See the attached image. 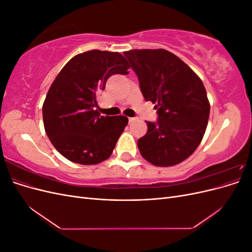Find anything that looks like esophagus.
Masks as SVG:
<instances>
[{"instance_id": "obj_1", "label": "esophagus", "mask_w": 252, "mask_h": 252, "mask_svg": "<svg viewBox=\"0 0 252 252\" xmlns=\"http://www.w3.org/2000/svg\"><path fill=\"white\" fill-rule=\"evenodd\" d=\"M128 120H129V123H132V122L135 121V118H129Z\"/></svg>"}]
</instances>
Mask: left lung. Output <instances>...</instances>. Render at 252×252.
<instances>
[{
	"label": "left lung",
	"mask_w": 252,
	"mask_h": 252,
	"mask_svg": "<svg viewBox=\"0 0 252 252\" xmlns=\"http://www.w3.org/2000/svg\"><path fill=\"white\" fill-rule=\"evenodd\" d=\"M140 81L143 96L157 104V123L146 122L138 141L142 157L155 166L185 161L203 140L210 104L202 80L186 63L165 49L124 52Z\"/></svg>",
	"instance_id": "1"
}]
</instances>
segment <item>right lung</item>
Here are the masks:
<instances>
[{
  "label": "right lung",
  "mask_w": 252,
  "mask_h": 252,
  "mask_svg": "<svg viewBox=\"0 0 252 252\" xmlns=\"http://www.w3.org/2000/svg\"><path fill=\"white\" fill-rule=\"evenodd\" d=\"M129 68L121 53L94 49L74 56L59 72L43 104V122L64 158L95 165L111 156L128 118L101 116L96 97L109 77L127 74Z\"/></svg>",
  "instance_id": "1"
}]
</instances>
